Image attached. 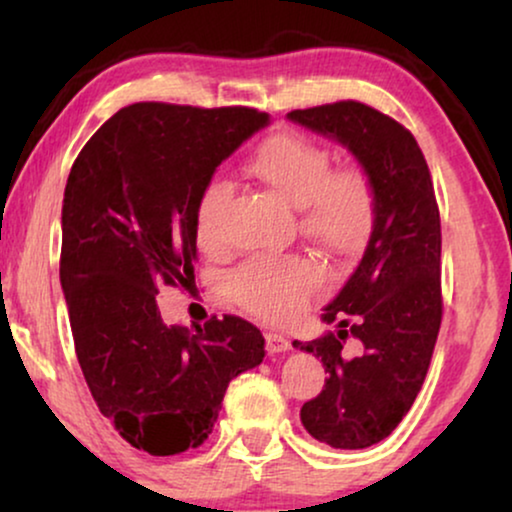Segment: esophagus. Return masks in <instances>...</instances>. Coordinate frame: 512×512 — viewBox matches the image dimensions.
Here are the masks:
<instances>
[{
  "mask_svg": "<svg viewBox=\"0 0 512 512\" xmlns=\"http://www.w3.org/2000/svg\"><path fill=\"white\" fill-rule=\"evenodd\" d=\"M265 349H268L270 354L286 352V349H291V340L284 338L282 333H265Z\"/></svg>",
  "mask_w": 512,
  "mask_h": 512,
  "instance_id": "esophagus-1",
  "label": "esophagus"
}]
</instances>
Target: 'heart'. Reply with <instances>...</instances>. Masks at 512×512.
Returning <instances> with one entry per match:
<instances>
[{
	"instance_id": "1",
	"label": "heart",
	"mask_w": 512,
	"mask_h": 512,
	"mask_svg": "<svg viewBox=\"0 0 512 512\" xmlns=\"http://www.w3.org/2000/svg\"><path fill=\"white\" fill-rule=\"evenodd\" d=\"M333 165L331 151L312 137L282 132L258 146L247 172L279 198L298 207L305 237L335 254L366 244L377 214L375 179L366 165ZM233 186L214 177L195 205V235L207 251L226 247ZM319 286V272L300 256H256L228 277L230 296L242 310L272 324H286L305 310Z\"/></svg>"
}]
</instances>
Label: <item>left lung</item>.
<instances>
[{"mask_svg":"<svg viewBox=\"0 0 512 512\" xmlns=\"http://www.w3.org/2000/svg\"><path fill=\"white\" fill-rule=\"evenodd\" d=\"M345 144L375 179L377 214L366 254L324 321L338 333L293 345L326 368L321 394L300 410L312 438L340 450L380 443L401 424L422 389L443 321L440 212L426 158L412 132L356 100L289 114ZM360 340L356 357L344 347Z\"/></svg>","mask_w":512,"mask_h":512,"instance_id":"1","label":"left lung"}]
</instances>
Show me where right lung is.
Instances as JSON below:
<instances>
[{"instance_id":"add662e5","label":"right lung","mask_w":512,"mask_h":512,"mask_svg":"<svg viewBox=\"0 0 512 512\" xmlns=\"http://www.w3.org/2000/svg\"><path fill=\"white\" fill-rule=\"evenodd\" d=\"M270 116L251 107L137 102L88 139L65 186L60 282L97 408L132 447L172 457L209 438L228 382L258 366L247 319L195 331L160 317V286H191L200 191Z\"/></svg>"}]
</instances>
